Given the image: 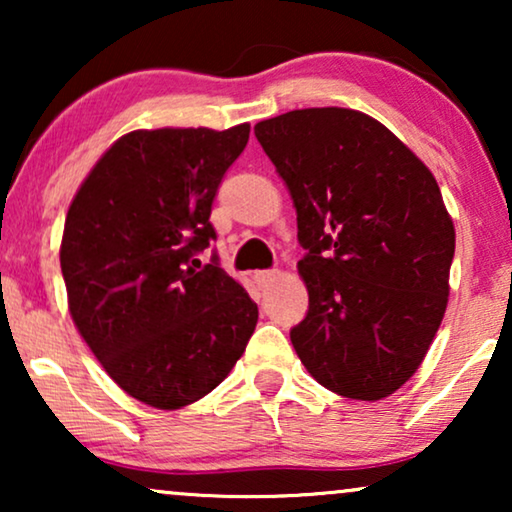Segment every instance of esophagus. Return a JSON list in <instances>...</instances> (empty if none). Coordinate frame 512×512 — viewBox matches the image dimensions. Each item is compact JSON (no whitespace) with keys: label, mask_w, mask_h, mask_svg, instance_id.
I'll list each match as a JSON object with an SVG mask.
<instances>
[{"label":"esophagus","mask_w":512,"mask_h":512,"mask_svg":"<svg viewBox=\"0 0 512 512\" xmlns=\"http://www.w3.org/2000/svg\"><path fill=\"white\" fill-rule=\"evenodd\" d=\"M254 279H256V284H258V289H268V286H272L277 282V272H272V270H263V272H256L254 275Z\"/></svg>","instance_id":"34e87169"}]
</instances>
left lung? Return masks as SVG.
Masks as SVG:
<instances>
[{
  "mask_svg": "<svg viewBox=\"0 0 512 512\" xmlns=\"http://www.w3.org/2000/svg\"><path fill=\"white\" fill-rule=\"evenodd\" d=\"M256 139L289 186L310 293L291 342L314 380L380 401L424 361L450 296L454 226L422 160L361 111L296 109Z\"/></svg>",
  "mask_w": 512,
  "mask_h": 512,
  "instance_id": "1",
  "label": "left lung"
}]
</instances>
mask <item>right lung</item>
<instances>
[{
    "instance_id": "1",
    "label": "right lung",
    "mask_w": 512,
    "mask_h": 512,
    "mask_svg": "<svg viewBox=\"0 0 512 512\" xmlns=\"http://www.w3.org/2000/svg\"><path fill=\"white\" fill-rule=\"evenodd\" d=\"M249 123L135 130L72 200L60 247L69 312L111 380L151 408L177 410L226 380L258 321L249 293L198 254L223 174Z\"/></svg>"
}]
</instances>
